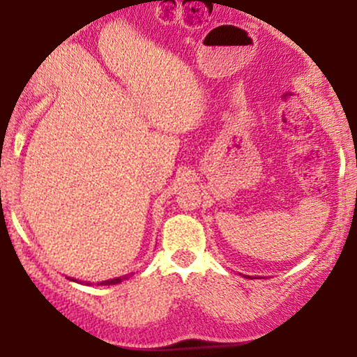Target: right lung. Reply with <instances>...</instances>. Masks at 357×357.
<instances>
[{"label": "right lung", "mask_w": 357, "mask_h": 357, "mask_svg": "<svg viewBox=\"0 0 357 357\" xmlns=\"http://www.w3.org/2000/svg\"><path fill=\"white\" fill-rule=\"evenodd\" d=\"M124 278H127V275H126V277L110 278V280H104V282H100V284H97V285H116V284H121V282L124 280ZM72 280H73V278H72Z\"/></svg>", "instance_id": "add662e5"}]
</instances>
